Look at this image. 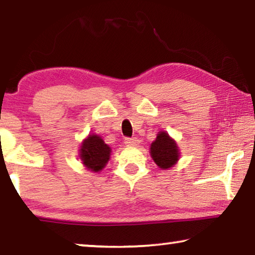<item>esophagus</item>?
Returning <instances> with one entry per match:
<instances>
[{
    "mask_svg": "<svg viewBox=\"0 0 255 255\" xmlns=\"http://www.w3.org/2000/svg\"><path fill=\"white\" fill-rule=\"evenodd\" d=\"M125 144L128 145V146H132V145H136L137 144V138L132 137V138H125Z\"/></svg>",
    "mask_w": 255,
    "mask_h": 255,
    "instance_id": "esophagus-1",
    "label": "esophagus"
}]
</instances>
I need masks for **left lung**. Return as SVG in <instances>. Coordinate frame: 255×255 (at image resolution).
<instances>
[{
	"instance_id": "1",
	"label": "left lung",
	"mask_w": 255,
	"mask_h": 255,
	"mask_svg": "<svg viewBox=\"0 0 255 255\" xmlns=\"http://www.w3.org/2000/svg\"><path fill=\"white\" fill-rule=\"evenodd\" d=\"M150 156L158 167L163 170L170 169L178 162L180 150L175 141L165 131H159L149 149Z\"/></svg>"
}]
</instances>
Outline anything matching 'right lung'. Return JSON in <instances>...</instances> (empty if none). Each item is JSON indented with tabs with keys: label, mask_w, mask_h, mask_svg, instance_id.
Here are the masks:
<instances>
[{
	"label": "right lung",
	"mask_w": 255,
	"mask_h": 255,
	"mask_svg": "<svg viewBox=\"0 0 255 255\" xmlns=\"http://www.w3.org/2000/svg\"><path fill=\"white\" fill-rule=\"evenodd\" d=\"M111 148L99 135H89L82 141L80 158L86 169L92 172H100L110 158Z\"/></svg>",
	"instance_id": "add662e5"
}]
</instances>
